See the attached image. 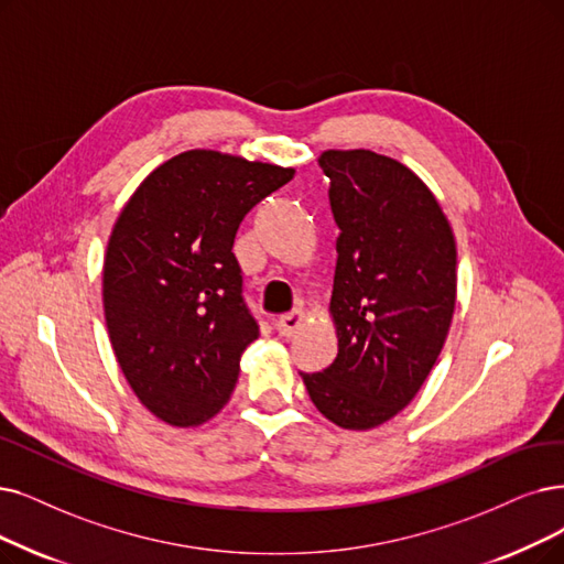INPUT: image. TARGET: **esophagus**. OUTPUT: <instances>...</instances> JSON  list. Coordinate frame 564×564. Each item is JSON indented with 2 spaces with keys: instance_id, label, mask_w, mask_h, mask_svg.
Here are the masks:
<instances>
[{
  "instance_id": "obj_1",
  "label": "esophagus",
  "mask_w": 564,
  "mask_h": 564,
  "mask_svg": "<svg viewBox=\"0 0 564 564\" xmlns=\"http://www.w3.org/2000/svg\"><path fill=\"white\" fill-rule=\"evenodd\" d=\"M301 324H303V310H291V312L282 314V317H278L275 328L282 337H291L301 328Z\"/></svg>"
}]
</instances>
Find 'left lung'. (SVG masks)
I'll return each mask as SVG.
<instances>
[{"mask_svg": "<svg viewBox=\"0 0 564 564\" xmlns=\"http://www.w3.org/2000/svg\"><path fill=\"white\" fill-rule=\"evenodd\" d=\"M337 236L330 312L337 356L301 372L335 425L368 431L408 408L444 347L456 305V240L433 192L370 150H328Z\"/></svg>", "mask_w": 564, "mask_h": 564, "instance_id": "1", "label": "left lung"}]
</instances>
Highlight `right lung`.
<instances>
[{"mask_svg":"<svg viewBox=\"0 0 564 564\" xmlns=\"http://www.w3.org/2000/svg\"><path fill=\"white\" fill-rule=\"evenodd\" d=\"M294 169L189 150L133 192L108 240L104 312L133 393L171 425L229 402L240 356L259 337L234 254L240 221Z\"/></svg>","mask_w":564,"mask_h":564,"instance_id":"add662e5","label":"right lung"}]
</instances>
